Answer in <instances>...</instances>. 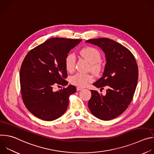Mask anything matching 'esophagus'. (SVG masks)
<instances>
[{
    "label": "esophagus",
    "instance_id": "34e87169",
    "mask_svg": "<svg viewBox=\"0 0 154 154\" xmlns=\"http://www.w3.org/2000/svg\"><path fill=\"white\" fill-rule=\"evenodd\" d=\"M83 90V88L80 87V86L77 87V91H80V90Z\"/></svg>",
    "mask_w": 154,
    "mask_h": 154
}]
</instances>
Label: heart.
<instances>
[{
	"mask_svg": "<svg viewBox=\"0 0 154 154\" xmlns=\"http://www.w3.org/2000/svg\"><path fill=\"white\" fill-rule=\"evenodd\" d=\"M81 54L91 63V69L96 74H98L101 71V64L99 62L101 58L100 52L95 48L88 47L83 48ZM65 67L69 72H72L75 68V55L74 54H68L65 58ZM93 80V77L90 74L81 72L69 77V82L71 84L78 86H85L88 83Z\"/></svg>",
	"mask_w": 154,
	"mask_h": 154,
	"instance_id": "heart-1",
	"label": "heart"
}]
</instances>
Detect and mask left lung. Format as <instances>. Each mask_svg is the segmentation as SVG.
Instances as JSON below:
<instances>
[{"mask_svg":"<svg viewBox=\"0 0 154 154\" xmlns=\"http://www.w3.org/2000/svg\"><path fill=\"white\" fill-rule=\"evenodd\" d=\"M99 47L105 55L106 64L102 76L93 85L106 88L103 96L91 90L88 107L98 119L108 121L121 115L133 99L138 79V69L131 52L121 44L106 38L86 41Z\"/></svg>","mask_w":154,"mask_h":154,"instance_id":"obj_1","label":"left lung"}]
</instances>
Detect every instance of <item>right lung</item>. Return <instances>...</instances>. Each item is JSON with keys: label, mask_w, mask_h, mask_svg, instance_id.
I'll return each instance as SVG.
<instances>
[{"label": "right lung", "mask_w": 154, "mask_h": 154, "mask_svg": "<svg viewBox=\"0 0 154 154\" xmlns=\"http://www.w3.org/2000/svg\"><path fill=\"white\" fill-rule=\"evenodd\" d=\"M82 41L79 39L51 38L31 50L20 69V84L23 102L33 115L47 121L61 117L66 110L69 97L76 92L75 86L57 91L55 85L66 86L68 77L65 58Z\"/></svg>", "instance_id": "1"}]
</instances>
